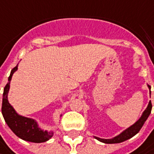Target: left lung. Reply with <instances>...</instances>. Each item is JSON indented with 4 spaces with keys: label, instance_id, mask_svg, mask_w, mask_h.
<instances>
[{
    "label": "left lung",
    "instance_id": "1",
    "mask_svg": "<svg viewBox=\"0 0 154 154\" xmlns=\"http://www.w3.org/2000/svg\"><path fill=\"white\" fill-rule=\"evenodd\" d=\"M147 87L148 89L151 90L150 85L147 84ZM151 92V91H150ZM151 111H152V103L151 101L149 102V103L147 105L146 109L144 110L142 113L141 116L140 117V119L138 120L136 122L133 124L132 126H130L129 128H128L127 129H125L122 131L120 134H118L116 137L112 138V139H102V138L97 137V136H94V138H96L97 140L103 142V143L106 144H115V143H121V142H123L125 140L130 139L133 136H134L136 134L139 133V131L140 130V128H142V126L145 123V122L147 120L148 116H150Z\"/></svg>",
    "mask_w": 154,
    "mask_h": 154
}]
</instances>
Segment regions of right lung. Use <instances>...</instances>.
I'll list each match as a JSON object with an SVG mask.
<instances>
[{
    "label": "right lung",
    "mask_w": 154,
    "mask_h": 154,
    "mask_svg": "<svg viewBox=\"0 0 154 154\" xmlns=\"http://www.w3.org/2000/svg\"><path fill=\"white\" fill-rule=\"evenodd\" d=\"M18 70V64L11 70L10 76L8 77V82L4 88L2 96V113L4 120L11 130L17 136L26 141L34 143L45 142L53 136V131L43 130L36 122V120L29 117L22 116L17 113L13 106L9 103L8 96L10 89V82L14 73ZM62 116V115L60 117Z\"/></svg>",
    "instance_id": "obj_1"
}]
</instances>
